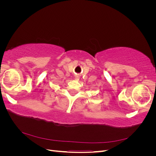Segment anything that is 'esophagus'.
Listing matches in <instances>:
<instances>
[{
  "instance_id": "esophagus-1",
  "label": "esophagus",
  "mask_w": 156,
  "mask_h": 156,
  "mask_svg": "<svg viewBox=\"0 0 156 156\" xmlns=\"http://www.w3.org/2000/svg\"><path fill=\"white\" fill-rule=\"evenodd\" d=\"M75 79H79V75H75Z\"/></svg>"
}]
</instances>
